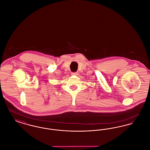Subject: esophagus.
<instances>
[{
	"label": "esophagus",
	"mask_w": 150,
	"mask_h": 150,
	"mask_svg": "<svg viewBox=\"0 0 150 150\" xmlns=\"http://www.w3.org/2000/svg\"><path fill=\"white\" fill-rule=\"evenodd\" d=\"M78 72H72V75H74V76H77L78 75Z\"/></svg>",
	"instance_id": "esophagus-1"
}]
</instances>
